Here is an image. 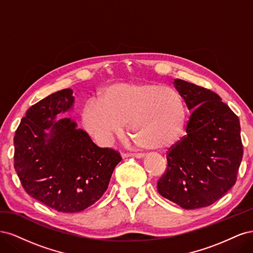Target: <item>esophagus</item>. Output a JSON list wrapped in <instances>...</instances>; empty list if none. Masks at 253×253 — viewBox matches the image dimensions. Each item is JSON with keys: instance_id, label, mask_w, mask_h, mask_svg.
<instances>
[{"instance_id": "esophagus-1", "label": "esophagus", "mask_w": 253, "mask_h": 253, "mask_svg": "<svg viewBox=\"0 0 253 253\" xmlns=\"http://www.w3.org/2000/svg\"><path fill=\"white\" fill-rule=\"evenodd\" d=\"M121 155L124 157H136V158L144 157L143 153H122Z\"/></svg>"}]
</instances>
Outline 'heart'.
Here are the masks:
<instances>
[{"label": "heart", "instance_id": "b5f03b06", "mask_svg": "<svg viewBox=\"0 0 253 253\" xmlns=\"http://www.w3.org/2000/svg\"><path fill=\"white\" fill-rule=\"evenodd\" d=\"M81 121L87 134L108 144L126 124L128 135L145 149L169 148L182 133L186 106L172 87L156 83H120L106 87L99 105L87 103Z\"/></svg>", "mask_w": 253, "mask_h": 253}]
</instances>
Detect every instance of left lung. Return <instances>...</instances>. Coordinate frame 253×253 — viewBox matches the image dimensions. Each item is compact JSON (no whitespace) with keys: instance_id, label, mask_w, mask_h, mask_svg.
Returning a JSON list of instances; mask_svg holds the SVG:
<instances>
[{"instance_id":"left-lung-1","label":"left lung","mask_w":253,"mask_h":253,"mask_svg":"<svg viewBox=\"0 0 253 253\" xmlns=\"http://www.w3.org/2000/svg\"><path fill=\"white\" fill-rule=\"evenodd\" d=\"M174 85L192 114L187 135L167 153L157 190L183 209L204 208L236 181L243 158L240 120L214 91L180 79Z\"/></svg>"}]
</instances>
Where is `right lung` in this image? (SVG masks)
Here are the masks:
<instances>
[{
	"label": "right lung",
	"instance_id": "add662e5",
	"mask_svg": "<svg viewBox=\"0 0 253 253\" xmlns=\"http://www.w3.org/2000/svg\"><path fill=\"white\" fill-rule=\"evenodd\" d=\"M73 90L65 88L32 105L13 137L14 170L28 195L59 212H80L109 187L119 152L99 148L70 118ZM50 128V133L46 129Z\"/></svg>",
	"mask_w": 253,
	"mask_h": 253
}]
</instances>
